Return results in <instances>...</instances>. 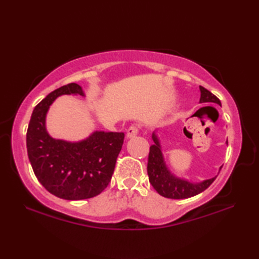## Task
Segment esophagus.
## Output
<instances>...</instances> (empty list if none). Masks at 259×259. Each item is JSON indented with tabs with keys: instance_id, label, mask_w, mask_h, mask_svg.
<instances>
[{
	"instance_id": "1",
	"label": "esophagus",
	"mask_w": 259,
	"mask_h": 259,
	"mask_svg": "<svg viewBox=\"0 0 259 259\" xmlns=\"http://www.w3.org/2000/svg\"><path fill=\"white\" fill-rule=\"evenodd\" d=\"M138 134H139V126L134 124V125L130 126V128L128 129V131H126V137H128L129 139L130 138H135V137L138 135Z\"/></svg>"
}]
</instances>
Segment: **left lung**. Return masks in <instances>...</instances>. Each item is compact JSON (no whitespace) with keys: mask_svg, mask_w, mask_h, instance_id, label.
Here are the masks:
<instances>
[{"mask_svg":"<svg viewBox=\"0 0 259 259\" xmlns=\"http://www.w3.org/2000/svg\"><path fill=\"white\" fill-rule=\"evenodd\" d=\"M199 90L200 103L211 102L222 106L221 100L216 96H213L210 91H208L201 85L199 87ZM151 138L155 144L150 147L147 171L150 184L159 195L170 198V199H185V198L194 197L200 194L203 190H206L213 183V180L217 178L218 175L210 179L199 181V183H192L188 179L179 177L170 170L166 160H164L161 142L158 136V129L153 131ZM227 144L228 141H226V145ZM222 167L219 168V171H221Z\"/></svg>","mask_w":259,"mask_h":259,"instance_id":"obj_1","label":"left lung"}]
</instances>
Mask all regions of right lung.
<instances>
[{
  "label": "right lung",
  "mask_w": 259,
  "mask_h": 259,
  "mask_svg": "<svg viewBox=\"0 0 259 259\" xmlns=\"http://www.w3.org/2000/svg\"><path fill=\"white\" fill-rule=\"evenodd\" d=\"M85 93L76 83L52 91L33 110L26 134L29 160L37 180L52 195L82 200L100 194L111 180L123 133L96 130L79 141L56 139L47 129V114L61 96Z\"/></svg>",
  "instance_id": "1"
}]
</instances>
